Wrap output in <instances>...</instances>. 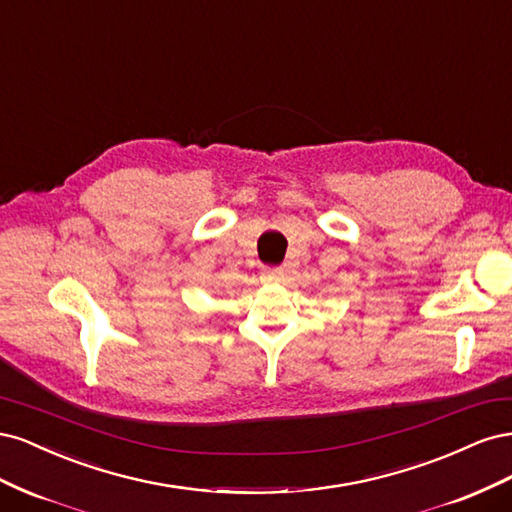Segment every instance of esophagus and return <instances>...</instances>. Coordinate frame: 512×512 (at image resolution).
<instances>
[{"label":"esophagus","instance_id":"esophagus-1","mask_svg":"<svg viewBox=\"0 0 512 512\" xmlns=\"http://www.w3.org/2000/svg\"><path fill=\"white\" fill-rule=\"evenodd\" d=\"M262 280L265 282H284V269L282 267H267L262 271Z\"/></svg>","mask_w":512,"mask_h":512}]
</instances>
